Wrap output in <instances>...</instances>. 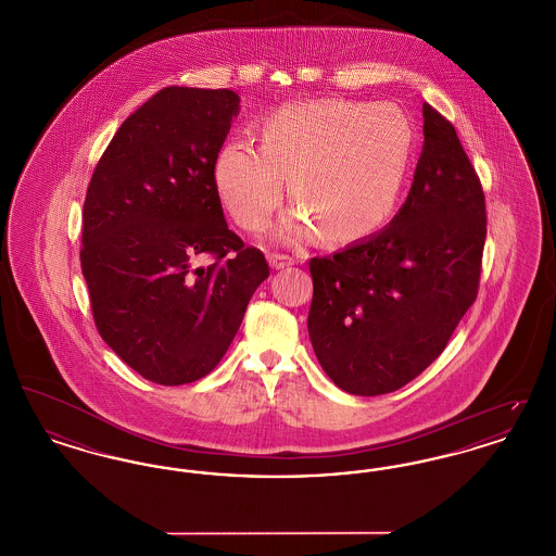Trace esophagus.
I'll return each instance as SVG.
<instances>
[{"instance_id": "esophagus-1", "label": "esophagus", "mask_w": 556, "mask_h": 556, "mask_svg": "<svg viewBox=\"0 0 556 556\" xmlns=\"http://www.w3.org/2000/svg\"><path fill=\"white\" fill-rule=\"evenodd\" d=\"M268 263L270 266L275 268V270H279V268H288V266L293 265L295 261L288 256V254H268Z\"/></svg>"}]
</instances>
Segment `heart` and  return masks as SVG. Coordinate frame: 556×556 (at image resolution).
Here are the masks:
<instances>
[{"mask_svg":"<svg viewBox=\"0 0 556 556\" xmlns=\"http://www.w3.org/2000/svg\"><path fill=\"white\" fill-rule=\"evenodd\" d=\"M261 148L227 143L212 179L231 218L263 231L283 195L298 208L281 225L286 239L317 233L331 243L369 238L394 212L410 164L413 131L392 104L317 100L270 112Z\"/></svg>","mask_w":556,"mask_h":556,"instance_id":"b5f03b06","label":"heart"}]
</instances>
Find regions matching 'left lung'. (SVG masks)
I'll use <instances>...</instances> for the list:
<instances>
[{
	"label": "left lung",
	"mask_w": 556,
	"mask_h": 556,
	"mask_svg": "<svg viewBox=\"0 0 556 556\" xmlns=\"http://www.w3.org/2000/svg\"><path fill=\"white\" fill-rule=\"evenodd\" d=\"M424 152L392 223L313 258L308 336L329 379L354 396L396 392L448 344L476 302L485 195L452 123L424 104Z\"/></svg>",
	"instance_id": "1"
}]
</instances>
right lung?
Instances as JSON below:
<instances>
[{"label": "right lung", "mask_w": 556, "mask_h": 556, "mask_svg": "<svg viewBox=\"0 0 556 556\" xmlns=\"http://www.w3.org/2000/svg\"><path fill=\"white\" fill-rule=\"evenodd\" d=\"M238 112L231 89L164 87L121 125L87 187L80 268L96 327L160 386L220 363L270 273L227 227L212 179Z\"/></svg>", "instance_id": "right-lung-1"}]
</instances>
